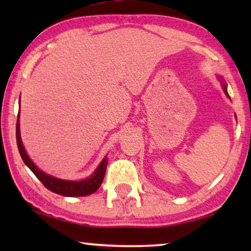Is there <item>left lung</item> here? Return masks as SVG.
<instances>
[{
	"instance_id": "1",
	"label": "left lung",
	"mask_w": 251,
	"mask_h": 251,
	"mask_svg": "<svg viewBox=\"0 0 251 251\" xmlns=\"http://www.w3.org/2000/svg\"><path fill=\"white\" fill-rule=\"evenodd\" d=\"M224 91H225V94H226V96H227V97L229 98V96H228V94H227V90H226V85L224 84Z\"/></svg>"
}]
</instances>
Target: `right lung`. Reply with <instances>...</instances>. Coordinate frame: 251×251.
Here are the masks:
<instances>
[{"label":"right lung","mask_w":251,"mask_h":251,"mask_svg":"<svg viewBox=\"0 0 251 251\" xmlns=\"http://www.w3.org/2000/svg\"><path fill=\"white\" fill-rule=\"evenodd\" d=\"M16 137H17V145H18V150L20 153V156L27 167L33 171V174L39 178L41 183L46 186L48 190L57 193L59 195H64V197H84V195H89L95 193L100 186L102 180H104V176L106 173V167H107V160L106 157L101 161L99 167L96 169V171L92 174L91 177L87 178V179L80 180V181H72V180H63L58 179V178L51 177L49 175L44 174L41 171L35 164L32 162L27 155L25 149H24L22 138H20V130H19V116L17 120V126H16Z\"/></svg>","instance_id":"add662e5"}]
</instances>
